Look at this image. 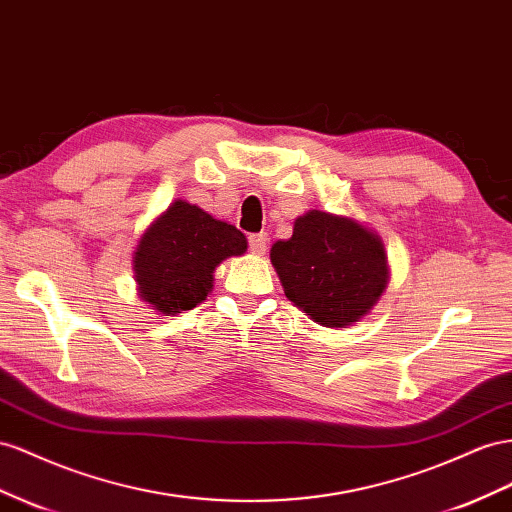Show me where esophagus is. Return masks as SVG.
I'll return each instance as SVG.
<instances>
[{"instance_id":"obj_1","label":"esophagus","mask_w":512,"mask_h":512,"mask_svg":"<svg viewBox=\"0 0 512 512\" xmlns=\"http://www.w3.org/2000/svg\"><path fill=\"white\" fill-rule=\"evenodd\" d=\"M247 243H250V250H252V254H265L267 252V243H269V237H267V232H258V234H250V237H247Z\"/></svg>"}]
</instances>
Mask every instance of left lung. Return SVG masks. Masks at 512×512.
Returning <instances> with one entry per match:
<instances>
[{
  "mask_svg": "<svg viewBox=\"0 0 512 512\" xmlns=\"http://www.w3.org/2000/svg\"><path fill=\"white\" fill-rule=\"evenodd\" d=\"M271 262L286 297L323 327L359 321L388 284L379 237L323 211L295 219L293 237L273 243Z\"/></svg>",
  "mask_w": 512,
  "mask_h": 512,
  "instance_id": "8db88e82",
  "label": "left lung"
}]
</instances>
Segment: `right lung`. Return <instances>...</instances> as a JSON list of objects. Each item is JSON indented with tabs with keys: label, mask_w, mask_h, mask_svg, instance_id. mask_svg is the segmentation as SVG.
Instances as JSON below:
<instances>
[{
	"label": "right lung",
	"mask_w": 512,
	"mask_h": 512,
	"mask_svg": "<svg viewBox=\"0 0 512 512\" xmlns=\"http://www.w3.org/2000/svg\"><path fill=\"white\" fill-rule=\"evenodd\" d=\"M245 250L241 230L176 200L140 239L135 278L144 301L165 316L178 314L206 299L219 262Z\"/></svg>",
	"instance_id": "add662e5"
}]
</instances>
